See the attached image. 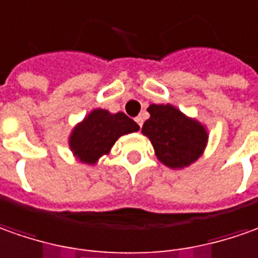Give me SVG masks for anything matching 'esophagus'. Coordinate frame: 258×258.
Returning a JSON list of instances; mask_svg holds the SVG:
<instances>
[{
  "instance_id": "34e87169",
  "label": "esophagus",
  "mask_w": 258,
  "mask_h": 258,
  "mask_svg": "<svg viewBox=\"0 0 258 258\" xmlns=\"http://www.w3.org/2000/svg\"><path fill=\"white\" fill-rule=\"evenodd\" d=\"M136 121H137V124L140 125V127H143V122H144L143 115H138V117H137V118H136Z\"/></svg>"
}]
</instances>
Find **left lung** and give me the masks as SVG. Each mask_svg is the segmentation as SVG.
<instances>
[{
  "instance_id": "left-lung-1",
  "label": "left lung",
  "mask_w": 258,
  "mask_h": 258,
  "mask_svg": "<svg viewBox=\"0 0 258 258\" xmlns=\"http://www.w3.org/2000/svg\"><path fill=\"white\" fill-rule=\"evenodd\" d=\"M143 134L150 138L159 162L182 169L202 157L209 134L202 122L188 117L172 104H151Z\"/></svg>"
}]
</instances>
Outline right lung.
<instances>
[{
    "mask_svg": "<svg viewBox=\"0 0 258 258\" xmlns=\"http://www.w3.org/2000/svg\"><path fill=\"white\" fill-rule=\"evenodd\" d=\"M140 125L124 113H110L94 108L75 125L69 136V148L82 164L96 165L103 155L111 151L121 136L136 133Z\"/></svg>",
    "mask_w": 258,
    "mask_h": 258,
    "instance_id": "obj_1",
    "label": "right lung"
}]
</instances>
